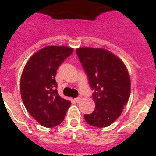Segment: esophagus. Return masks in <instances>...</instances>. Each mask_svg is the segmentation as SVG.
<instances>
[{
    "instance_id": "1",
    "label": "esophagus",
    "mask_w": 156,
    "mask_h": 156,
    "mask_svg": "<svg viewBox=\"0 0 156 156\" xmlns=\"http://www.w3.org/2000/svg\"><path fill=\"white\" fill-rule=\"evenodd\" d=\"M74 100H75L76 103H79L81 101V100H82V98H81V97L75 98V99H74Z\"/></svg>"
}]
</instances>
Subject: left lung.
I'll use <instances>...</instances> for the list:
<instances>
[{
    "label": "left lung",
    "mask_w": 156,
    "mask_h": 156,
    "mask_svg": "<svg viewBox=\"0 0 156 156\" xmlns=\"http://www.w3.org/2000/svg\"><path fill=\"white\" fill-rule=\"evenodd\" d=\"M78 58L95 90V111L84 115L89 125L98 128L110 126L121 116L130 96V77L124 62L101 48L76 49Z\"/></svg>",
    "instance_id": "left-lung-1"
}]
</instances>
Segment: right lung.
Masks as SVG:
<instances>
[{
    "label": "right lung",
    "instance_id": "right-lung-1",
    "mask_svg": "<svg viewBox=\"0 0 156 156\" xmlns=\"http://www.w3.org/2000/svg\"><path fill=\"white\" fill-rule=\"evenodd\" d=\"M73 52L67 46H47L33 54L23 69V102L30 116L47 128L60 125L70 106L69 100L59 95L55 77L59 66Z\"/></svg>",
    "mask_w": 156,
    "mask_h": 156
}]
</instances>
